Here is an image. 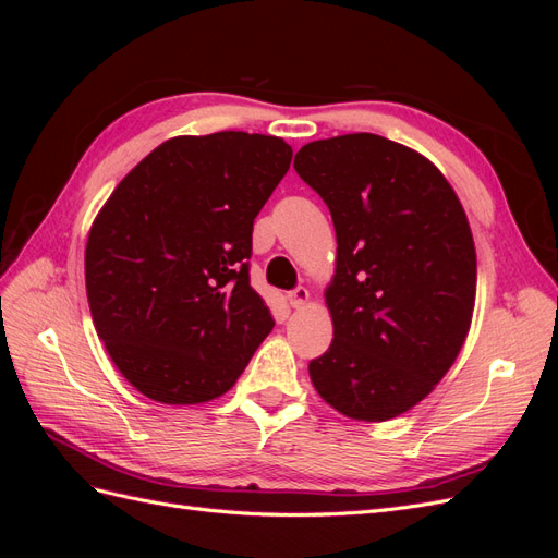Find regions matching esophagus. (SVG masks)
I'll return each instance as SVG.
<instances>
[{
    "label": "esophagus",
    "mask_w": 558,
    "mask_h": 558,
    "mask_svg": "<svg viewBox=\"0 0 558 558\" xmlns=\"http://www.w3.org/2000/svg\"><path fill=\"white\" fill-rule=\"evenodd\" d=\"M286 298H289V305L298 310V307H302V305H307L310 291L305 289V286H295V289L289 291V295H286Z\"/></svg>",
    "instance_id": "1"
}]
</instances>
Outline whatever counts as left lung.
Here are the masks:
<instances>
[{
  "label": "left lung",
  "instance_id": "8db88e82",
  "mask_svg": "<svg viewBox=\"0 0 558 558\" xmlns=\"http://www.w3.org/2000/svg\"><path fill=\"white\" fill-rule=\"evenodd\" d=\"M293 167L337 234L335 330L310 363L312 384L351 418H393L433 391L465 342L477 286L465 211L433 162L379 134L305 144Z\"/></svg>",
  "mask_w": 558,
  "mask_h": 558
}]
</instances>
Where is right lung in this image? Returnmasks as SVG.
<instances>
[{
  "mask_svg": "<svg viewBox=\"0 0 558 558\" xmlns=\"http://www.w3.org/2000/svg\"><path fill=\"white\" fill-rule=\"evenodd\" d=\"M279 137H174L134 167L97 214L86 291L99 340L146 398L223 396L275 326L251 289L253 218L289 172Z\"/></svg>",
  "mask_w": 558,
  "mask_h": 558,
  "instance_id": "obj_1",
  "label": "right lung"
}]
</instances>
